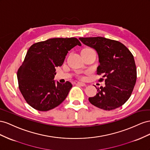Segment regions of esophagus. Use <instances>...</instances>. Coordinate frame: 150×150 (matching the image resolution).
<instances>
[{"label":"esophagus","instance_id":"esophagus-1","mask_svg":"<svg viewBox=\"0 0 150 150\" xmlns=\"http://www.w3.org/2000/svg\"><path fill=\"white\" fill-rule=\"evenodd\" d=\"M76 85H79V86H82V87L85 86V83H84L83 82H78L77 83H76Z\"/></svg>","mask_w":150,"mask_h":150}]
</instances>
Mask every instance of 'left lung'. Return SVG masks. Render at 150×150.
Listing matches in <instances>:
<instances>
[{
  "label": "left lung",
  "instance_id": "obj_1",
  "mask_svg": "<svg viewBox=\"0 0 150 150\" xmlns=\"http://www.w3.org/2000/svg\"><path fill=\"white\" fill-rule=\"evenodd\" d=\"M83 43L96 50L99 66L97 74L105 78V87L89 97L98 108L110 110L122 106L129 99L136 82V67L133 55L121 42L104 37L80 38ZM104 79H100V81Z\"/></svg>",
  "mask_w": 150,
  "mask_h": 150
}]
</instances>
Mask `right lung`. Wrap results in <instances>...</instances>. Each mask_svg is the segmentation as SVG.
<instances>
[{"label":"right lung","instance_id":"add662e5","mask_svg":"<svg viewBox=\"0 0 150 150\" xmlns=\"http://www.w3.org/2000/svg\"><path fill=\"white\" fill-rule=\"evenodd\" d=\"M82 46L75 38H52L33 44L17 74L19 88L27 103L40 111L54 109L65 100L72 87L53 80L68 51Z\"/></svg>","mask_w":150,"mask_h":150}]
</instances>
